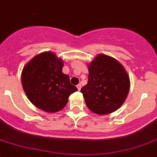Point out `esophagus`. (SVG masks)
Here are the masks:
<instances>
[{
  "instance_id": "obj_1",
  "label": "esophagus",
  "mask_w": 157,
  "mask_h": 157,
  "mask_svg": "<svg viewBox=\"0 0 157 157\" xmlns=\"http://www.w3.org/2000/svg\"><path fill=\"white\" fill-rule=\"evenodd\" d=\"M77 89H78L79 90V91H80V89H81V84H77Z\"/></svg>"
}]
</instances>
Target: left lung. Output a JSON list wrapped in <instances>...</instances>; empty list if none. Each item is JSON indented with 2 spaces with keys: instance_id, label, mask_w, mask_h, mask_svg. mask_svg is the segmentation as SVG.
<instances>
[{
  "instance_id": "1",
  "label": "left lung",
  "mask_w": 157,
  "mask_h": 157,
  "mask_svg": "<svg viewBox=\"0 0 157 157\" xmlns=\"http://www.w3.org/2000/svg\"><path fill=\"white\" fill-rule=\"evenodd\" d=\"M88 81L80 90L88 109L99 115L118 110L130 87L128 73L115 58L98 54L88 65Z\"/></svg>"
}]
</instances>
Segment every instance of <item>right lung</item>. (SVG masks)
Segmentation results:
<instances>
[{
    "label": "right lung",
    "instance_id": "1",
    "mask_svg": "<svg viewBox=\"0 0 157 157\" xmlns=\"http://www.w3.org/2000/svg\"><path fill=\"white\" fill-rule=\"evenodd\" d=\"M63 65L56 54L46 51L35 56L22 71V86L27 97L46 112L62 110L69 95L77 91L69 76L62 73Z\"/></svg>",
    "mask_w": 157,
    "mask_h": 157
}]
</instances>
